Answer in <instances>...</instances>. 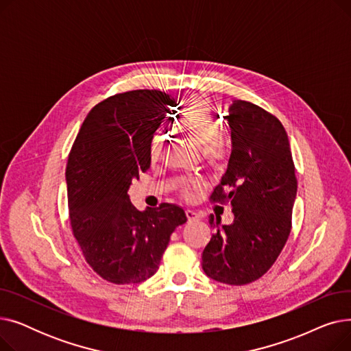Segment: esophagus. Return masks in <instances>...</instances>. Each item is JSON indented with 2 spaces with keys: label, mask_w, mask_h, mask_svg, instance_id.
<instances>
[{
  "label": "esophagus",
  "mask_w": 351,
  "mask_h": 351,
  "mask_svg": "<svg viewBox=\"0 0 351 351\" xmlns=\"http://www.w3.org/2000/svg\"><path fill=\"white\" fill-rule=\"evenodd\" d=\"M186 216H188V219L191 220V222H193V220H199V213L197 212H195V210H192V209H188L186 210Z\"/></svg>",
  "instance_id": "esophagus-1"
}]
</instances>
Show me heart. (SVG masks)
Listing matches in <instances>:
<instances>
[{
    "mask_svg": "<svg viewBox=\"0 0 351 351\" xmlns=\"http://www.w3.org/2000/svg\"><path fill=\"white\" fill-rule=\"evenodd\" d=\"M175 123L185 132L195 143L204 146L205 159L210 165H222L229 154L228 142L220 135L222 126L217 123L213 117L210 104L205 98H195L189 101L180 109V112L175 117ZM162 152V139L155 135L149 145V156L156 160ZM197 185L195 182H188L183 185V193L191 196Z\"/></svg>",
    "mask_w": 351,
    "mask_h": 351,
    "instance_id": "1",
    "label": "heart"
}]
</instances>
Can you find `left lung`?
<instances>
[{
    "mask_svg": "<svg viewBox=\"0 0 351 351\" xmlns=\"http://www.w3.org/2000/svg\"><path fill=\"white\" fill-rule=\"evenodd\" d=\"M232 154L228 169L210 200L230 205L232 225L215 229L202 253V267L210 279L230 285H249L273 266L290 230L298 193L296 169L282 122L263 108L236 99L229 108Z\"/></svg>",
    "mask_w": 351,
    "mask_h": 351,
    "instance_id": "1",
    "label": "left lung"
}]
</instances>
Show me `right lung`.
Returning a JSON list of instances; mask_svg holds the SVG:
<instances>
[{"instance_id": "1", "label": "right lung", "mask_w": 351, "mask_h": 351, "mask_svg": "<svg viewBox=\"0 0 351 351\" xmlns=\"http://www.w3.org/2000/svg\"><path fill=\"white\" fill-rule=\"evenodd\" d=\"M175 104L156 89L109 97L89 110L66 163L71 229L86 263L106 282L141 283L156 273L173 230L186 222L172 204L138 210L134 179L151 166L154 134Z\"/></svg>"}]
</instances>
